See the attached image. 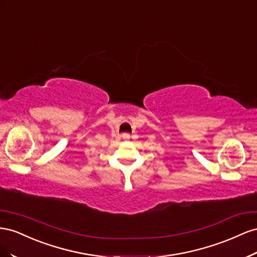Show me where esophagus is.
<instances>
[{"label":"esophagus","mask_w":257,"mask_h":257,"mask_svg":"<svg viewBox=\"0 0 257 257\" xmlns=\"http://www.w3.org/2000/svg\"><path fill=\"white\" fill-rule=\"evenodd\" d=\"M124 137H127V138H129V136H128V135H126V136H124Z\"/></svg>","instance_id":"34e87169"}]
</instances>
